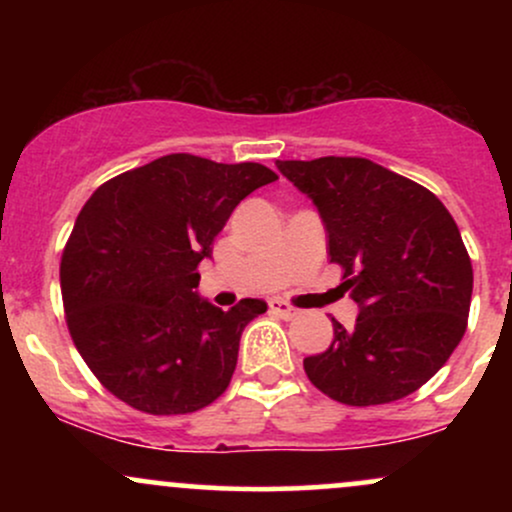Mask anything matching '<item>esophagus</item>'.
<instances>
[{
	"label": "esophagus",
	"mask_w": 512,
	"mask_h": 512,
	"mask_svg": "<svg viewBox=\"0 0 512 512\" xmlns=\"http://www.w3.org/2000/svg\"><path fill=\"white\" fill-rule=\"evenodd\" d=\"M269 310H272L274 315L284 317V320H291V317L298 315V310L289 305L286 301H279V298H274V301H269Z\"/></svg>",
	"instance_id": "esophagus-1"
}]
</instances>
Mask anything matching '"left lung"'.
Here are the masks:
<instances>
[{
    "instance_id": "1",
    "label": "left lung",
    "mask_w": 512,
    "mask_h": 512,
    "mask_svg": "<svg viewBox=\"0 0 512 512\" xmlns=\"http://www.w3.org/2000/svg\"><path fill=\"white\" fill-rule=\"evenodd\" d=\"M320 211L330 262L361 313L337 320L330 349L303 358L317 390L351 407L411 395L445 366L467 330L472 260L443 202L368 158L276 161Z\"/></svg>"
}]
</instances>
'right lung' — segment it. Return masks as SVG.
Wrapping results in <instances>:
<instances>
[{"instance_id": "obj_1", "label": "right lung", "mask_w": 512, "mask_h": 512, "mask_svg": "<svg viewBox=\"0 0 512 512\" xmlns=\"http://www.w3.org/2000/svg\"><path fill=\"white\" fill-rule=\"evenodd\" d=\"M279 175L262 163L170 154L103 182L62 252L64 317L108 392L144 414L204 409L226 392L240 334L267 310L197 296L199 262L231 211Z\"/></svg>"}]
</instances>
